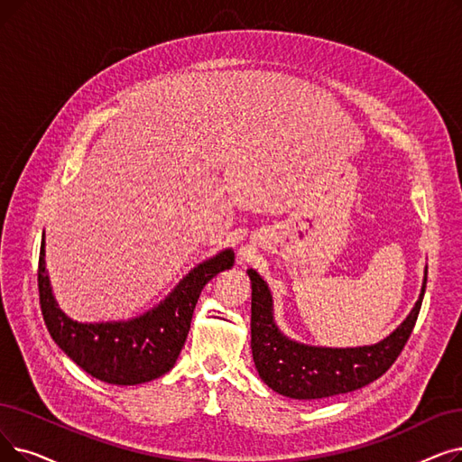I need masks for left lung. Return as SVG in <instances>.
<instances>
[{
	"label": "left lung",
	"instance_id": "1",
	"mask_svg": "<svg viewBox=\"0 0 462 462\" xmlns=\"http://www.w3.org/2000/svg\"><path fill=\"white\" fill-rule=\"evenodd\" d=\"M247 273L253 289L251 349L254 366L268 387L298 400L351 393L383 375L408 344L427 289L425 272L423 289L415 308L383 342L366 347L330 349L296 344L281 334L273 323L272 296L264 279L254 270Z\"/></svg>",
	"mask_w": 462,
	"mask_h": 462
}]
</instances>
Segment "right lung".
Listing matches in <instances>:
<instances>
[{"mask_svg":"<svg viewBox=\"0 0 462 462\" xmlns=\"http://www.w3.org/2000/svg\"><path fill=\"white\" fill-rule=\"evenodd\" d=\"M232 266L234 253L226 249L196 266L152 311L128 323L83 325L68 319L54 302L43 237L37 266L39 304L52 339L77 366L113 385H137L173 368L190 330L199 292L209 279Z\"/></svg>","mask_w":462,"mask_h":462,"instance_id":"add662e5","label":"right lung"}]
</instances>
